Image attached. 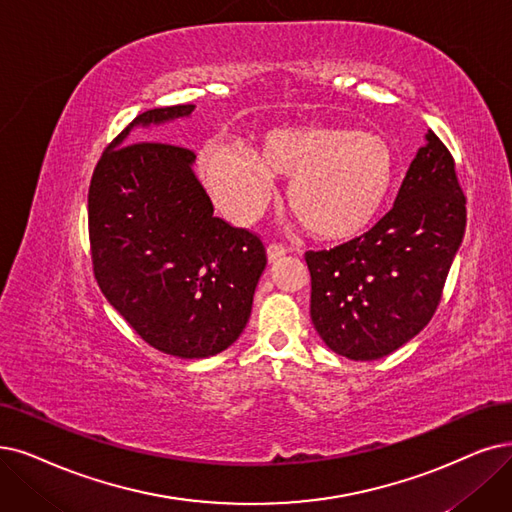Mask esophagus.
Wrapping results in <instances>:
<instances>
[{
	"label": "esophagus",
	"mask_w": 512,
	"mask_h": 512,
	"mask_svg": "<svg viewBox=\"0 0 512 512\" xmlns=\"http://www.w3.org/2000/svg\"><path fill=\"white\" fill-rule=\"evenodd\" d=\"M285 254H288V250L283 248L281 243H271L267 248V256H269V262H277L279 258H283Z\"/></svg>",
	"instance_id": "34e87169"
}]
</instances>
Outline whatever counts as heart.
I'll return each instance as SVG.
<instances>
[{"mask_svg": "<svg viewBox=\"0 0 512 512\" xmlns=\"http://www.w3.org/2000/svg\"><path fill=\"white\" fill-rule=\"evenodd\" d=\"M388 140L346 126L275 130L256 157L235 149L210 151L203 176L222 208L254 220L273 191L271 176L290 178L288 206L315 237L346 241L372 227L395 180Z\"/></svg>", "mask_w": 512, "mask_h": 512, "instance_id": "obj_1", "label": "heart"}]
</instances>
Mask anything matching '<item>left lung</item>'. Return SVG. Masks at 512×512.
<instances>
[{"mask_svg":"<svg viewBox=\"0 0 512 512\" xmlns=\"http://www.w3.org/2000/svg\"><path fill=\"white\" fill-rule=\"evenodd\" d=\"M395 206L372 231L334 250L306 252L311 319L336 355L374 361L431 321L466 229L454 157L428 130Z\"/></svg>","mask_w":512,"mask_h":512,"instance_id":"1","label":"left lung"}]
</instances>
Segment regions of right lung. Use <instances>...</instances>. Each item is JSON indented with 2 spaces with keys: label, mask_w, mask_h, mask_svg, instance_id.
<instances>
[{
  "label": "right lung",
  "mask_w": 512,
  "mask_h": 512,
  "mask_svg": "<svg viewBox=\"0 0 512 512\" xmlns=\"http://www.w3.org/2000/svg\"><path fill=\"white\" fill-rule=\"evenodd\" d=\"M195 105L138 115L102 153L88 193L94 275L102 294L153 349L180 359L222 353L252 315L267 267L262 241L214 216L195 153L132 142L134 128L191 117Z\"/></svg>",
  "instance_id": "1"
}]
</instances>
